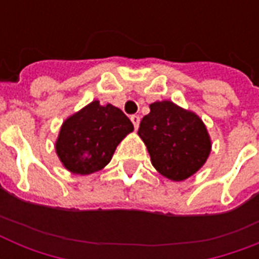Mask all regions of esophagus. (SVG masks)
<instances>
[{
  "instance_id": "esophagus-1",
  "label": "esophagus",
  "mask_w": 259,
  "mask_h": 259,
  "mask_svg": "<svg viewBox=\"0 0 259 259\" xmlns=\"http://www.w3.org/2000/svg\"><path fill=\"white\" fill-rule=\"evenodd\" d=\"M130 121L133 122L134 129L137 130L138 126H140V117H138V115H132V117H130Z\"/></svg>"
}]
</instances>
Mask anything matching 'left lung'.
I'll list each match as a JSON object with an SVG mask.
<instances>
[{
  "label": "left lung",
  "mask_w": 259,
  "mask_h": 259,
  "mask_svg": "<svg viewBox=\"0 0 259 259\" xmlns=\"http://www.w3.org/2000/svg\"><path fill=\"white\" fill-rule=\"evenodd\" d=\"M141 119L138 136L145 142L152 164L162 176L183 181L204 165L211 140L200 118L170 101L154 102Z\"/></svg>",
  "instance_id": "8db88e82"
}]
</instances>
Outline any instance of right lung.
Masks as SVG:
<instances>
[{
    "mask_svg": "<svg viewBox=\"0 0 259 259\" xmlns=\"http://www.w3.org/2000/svg\"><path fill=\"white\" fill-rule=\"evenodd\" d=\"M133 123L115 106L93 101L63 122L56 153L67 169L90 175L105 168Z\"/></svg>",
    "mask_w": 259,
    "mask_h": 259,
    "instance_id": "obj_1",
    "label": "right lung"
}]
</instances>
